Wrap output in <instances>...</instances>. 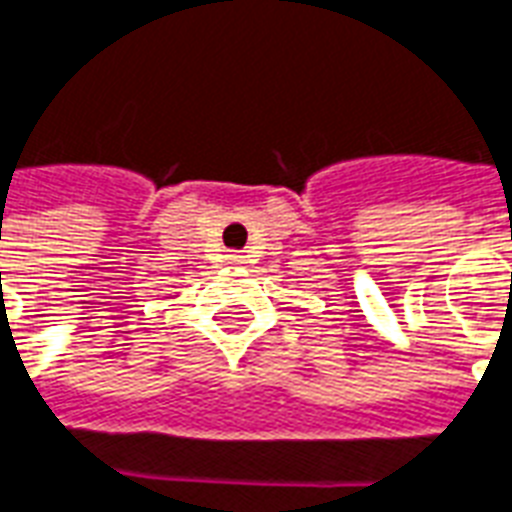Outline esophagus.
<instances>
[{
    "mask_svg": "<svg viewBox=\"0 0 512 512\" xmlns=\"http://www.w3.org/2000/svg\"><path fill=\"white\" fill-rule=\"evenodd\" d=\"M229 261H232V264H242L245 256H242V253H229Z\"/></svg>",
    "mask_w": 512,
    "mask_h": 512,
    "instance_id": "34e87169",
    "label": "esophagus"
}]
</instances>
